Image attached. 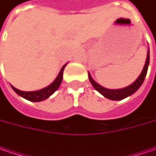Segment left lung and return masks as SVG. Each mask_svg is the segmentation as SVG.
Returning a JSON list of instances; mask_svg holds the SVG:
<instances>
[{"label":"left lung","instance_id":"1","mask_svg":"<svg viewBox=\"0 0 156 156\" xmlns=\"http://www.w3.org/2000/svg\"><path fill=\"white\" fill-rule=\"evenodd\" d=\"M148 65H149V48H147V58H146L145 65H144L143 69H142L140 75L138 76V78L132 84L129 85L128 87H123V88L109 89V88H106V87H102L94 80L89 72H88V78H89V81L91 82V84L93 85V87L95 88V90H97L104 97L109 100H112V101H121V100L125 99V98L129 97L130 95H132L133 94L135 93L139 89V87H141V84L144 81L145 77H146Z\"/></svg>","mask_w":156,"mask_h":156}]
</instances>
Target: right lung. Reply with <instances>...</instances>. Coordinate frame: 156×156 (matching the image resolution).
<instances>
[{
  "mask_svg": "<svg viewBox=\"0 0 156 156\" xmlns=\"http://www.w3.org/2000/svg\"><path fill=\"white\" fill-rule=\"evenodd\" d=\"M68 63H66L65 65H63V67L61 69L59 74L57 75V77L55 79V81L52 82L50 85H48V87H43L40 90H36V91H21L15 87H13L11 85V87L13 88V90L18 95L21 96L24 99L28 100L30 101H34V102H39V101H42L44 100L48 99L49 96H51L53 94L55 93L58 89V87H60L63 78V70L65 69V67L67 66Z\"/></svg>",
  "mask_w": 156,
  "mask_h": 156,
  "instance_id": "obj_1",
  "label": "right lung"
}]
</instances>
